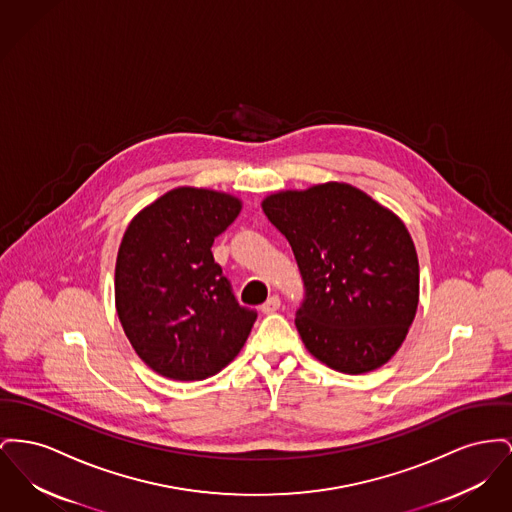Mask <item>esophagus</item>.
I'll use <instances>...</instances> for the list:
<instances>
[{
	"label": "esophagus",
	"mask_w": 512,
	"mask_h": 512,
	"mask_svg": "<svg viewBox=\"0 0 512 512\" xmlns=\"http://www.w3.org/2000/svg\"><path fill=\"white\" fill-rule=\"evenodd\" d=\"M278 309H280V298H278V296H271L269 300L265 301V303L261 305V311H263V313H267V315H269V313H274V311H278Z\"/></svg>",
	"instance_id": "34e87169"
}]
</instances>
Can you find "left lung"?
Returning <instances> with one entry per match:
<instances>
[{"label": "left lung", "instance_id": "obj_1", "mask_svg": "<svg viewBox=\"0 0 512 512\" xmlns=\"http://www.w3.org/2000/svg\"><path fill=\"white\" fill-rule=\"evenodd\" d=\"M267 218L290 241L305 296L296 327L311 356L360 375L402 346L420 300V265L404 222L354 185L278 191Z\"/></svg>", "mask_w": 512, "mask_h": 512}]
</instances>
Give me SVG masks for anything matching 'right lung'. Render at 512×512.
<instances>
[{
	"label": "right lung",
	"mask_w": 512,
	"mask_h": 512,
	"mask_svg": "<svg viewBox=\"0 0 512 512\" xmlns=\"http://www.w3.org/2000/svg\"><path fill=\"white\" fill-rule=\"evenodd\" d=\"M241 211L228 193L178 187L127 226L116 309L137 356L174 381L207 379L240 354L257 311L236 300L212 243Z\"/></svg>",
	"instance_id": "add662e5"
}]
</instances>
